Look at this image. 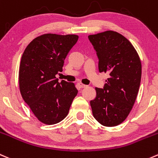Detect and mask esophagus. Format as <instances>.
Returning <instances> with one entry per match:
<instances>
[{
  "mask_svg": "<svg viewBox=\"0 0 158 158\" xmlns=\"http://www.w3.org/2000/svg\"><path fill=\"white\" fill-rule=\"evenodd\" d=\"M78 85H79V88H81V89L85 88V87L87 86L86 85H84V84H82V83H78Z\"/></svg>",
  "mask_w": 158,
  "mask_h": 158,
  "instance_id": "1",
  "label": "esophagus"
}]
</instances>
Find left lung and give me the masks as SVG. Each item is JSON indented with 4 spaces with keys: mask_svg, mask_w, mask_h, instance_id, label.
<instances>
[{
    "mask_svg": "<svg viewBox=\"0 0 158 158\" xmlns=\"http://www.w3.org/2000/svg\"><path fill=\"white\" fill-rule=\"evenodd\" d=\"M88 38L99 59V73L110 75L90 101L93 116L105 127L117 126L126 120L137 99L141 62L132 44L118 32L106 31Z\"/></svg>",
    "mask_w": 158,
    "mask_h": 158,
    "instance_id": "8db88e82",
    "label": "left lung"
}]
</instances>
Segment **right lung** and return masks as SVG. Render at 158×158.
Returning <instances> with one entry per match:
<instances>
[{
  "label": "right lung",
  "instance_id": "add662e5",
  "mask_svg": "<svg viewBox=\"0 0 158 158\" xmlns=\"http://www.w3.org/2000/svg\"><path fill=\"white\" fill-rule=\"evenodd\" d=\"M76 35L45 34L26 47L19 66V88L24 102L45 124L59 123L68 115L78 93L73 82L59 79L64 60L77 42Z\"/></svg>",
  "mask_w": 158,
  "mask_h": 158
}]
</instances>
